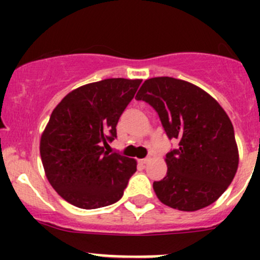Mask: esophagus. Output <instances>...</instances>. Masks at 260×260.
Returning <instances> with one entry per match:
<instances>
[{
  "mask_svg": "<svg viewBox=\"0 0 260 260\" xmlns=\"http://www.w3.org/2000/svg\"><path fill=\"white\" fill-rule=\"evenodd\" d=\"M149 161H151V158H149V157H147V158H143V159H141V164L142 165H148L149 164Z\"/></svg>",
  "mask_w": 260,
  "mask_h": 260,
  "instance_id": "1",
  "label": "esophagus"
}]
</instances>
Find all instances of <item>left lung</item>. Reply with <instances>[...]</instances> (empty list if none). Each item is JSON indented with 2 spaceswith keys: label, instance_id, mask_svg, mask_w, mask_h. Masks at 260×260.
<instances>
[{
  "label": "left lung",
  "instance_id": "1",
  "mask_svg": "<svg viewBox=\"0 0 260 260\" xmlns=\"http://www.w3.org/2000/svg\"><path fill=\"white\" fill-rule=\"evenodd\" d=\"M158 114L179 148L166 154L167 174L153 190L165 205L196 211L211 205L232 183L239 164L234 128L220 104L188 81L147 79L136 95Z\"/></svg>",
  "mask_w": 260,
  "mask_h": 260
}]
</instances>
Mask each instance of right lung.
Listing matches in <instances>:
<instances>
[{"label": "right lung", "mask_w": 260, "mask_h": 260, "mask_svg": "<svg viewBox=\"0 0 260 260\" xmlns=\"http://www.w3.org/2000/svg\"><path fill=\"white\" fill-rule=\"evenodd\" d=\"M142 83L112 78L70 91L52 111L41 136L46 177L64 200L80 209L117 203L136 172L133 158L106 151L117 123Z\"/></svg>", "instance_id": "1"}]
</instances>
